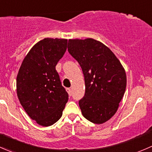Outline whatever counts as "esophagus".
<instances>
[{
  "mask_svg": "<svg viewBox=\"0 0 152 152\" xmlns=\"http://www.w3.org/2000/svg\"><path fill=\"white\" fill-rule=\"evenodd\" d=\"M66 91L68 92L69 95V96H71V95H72V90H71V88H66Z\"/></svg>",
  "mask_w": 152,
  "mask_h": 152,
  "instance_id": "34e87169",
  "label": "esophagus"
}]
</instances>
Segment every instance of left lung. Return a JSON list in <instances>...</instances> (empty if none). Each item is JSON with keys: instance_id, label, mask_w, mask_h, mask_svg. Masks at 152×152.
<instances>
[{"instance_id": "obj_1", "label": "left lung", "mask_w": 152, "mask_h": 152, "mask_svg": "<svg viewBox=\"0 0 152 152\" xmlns=\"http://www.w3.org/2000/svg\"><path fill=\"white\" fill-rule=\"evenodd\" d=\"M68 51L85 79V95L79 101L83 115L92 123L106 122L116 113L124 94V69L107 46L94 39H69Z\"/></svg>"}]
</instances>
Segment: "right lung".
<instances>
[{
  "mask_svg": "<svg viewBox=\"0 0 152 152\" xmlns=\"http://www.w3.org/2000/svg\"><path fill=\"white\" fill-rule=\"evenodd\" d=\"M66 48L65 39H44L30 50L19 69L18 99L30 118L41 126L58 121L68 101L56 69Z\"/></svg>",
  "mask_w": 152,
  "mask_h": 152,
  "instance_id": "1",
  "label": "right lung"
}]
</instances>
